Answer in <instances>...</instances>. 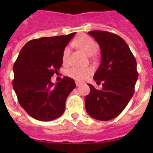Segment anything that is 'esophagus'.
<instances>
[{"label":"esophagus","instance_id":"1","mask_svg":"<svg viewBox=\"0 0 153 153\" xmlns=\"http://www.w3.org/2000/svg\"><path fill=\"white\" fill-rule=\"evenodd\" d=\"M75 84H76L77 86H81V84H82V83L79 82V81H76V82H75Z\"/></svg>","mask_w":153,"mask_h":153}]
</instances>
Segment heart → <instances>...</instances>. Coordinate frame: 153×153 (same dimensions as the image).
<instances>
[{
    "instance_id": "b5f03b06",
    "label": "heart",
    "mask_w": 153,
    "mask_h": 153,
    "mask_svg": "<svg viewBox=\"0 0 153 153\" xmlns=\"http://www.w3.org/2000/svg\"><path fill=\"white\" fill-rule=\"evenodd\" d=\"M72 44L76 46L88 55H92L98 51V45L92 38L88 35H83L77 38L72 42ZM70 54V49L69 47H67L64 49L63 52V61L64 63H67ZM93 70L91 67H74L67 71V75L72 79L76 81H84L86 79Z\"/></svg>"
}]
</instances>
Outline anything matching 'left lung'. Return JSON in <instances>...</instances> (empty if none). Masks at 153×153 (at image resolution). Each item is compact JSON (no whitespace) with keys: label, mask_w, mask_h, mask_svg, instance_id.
I'll list each match as a JSON object with an SVG mask.
<instances>
[{"label":"left lung","mask_w":153,"mask_h":153,"mask_svg":"<svg viewBox=\"0 0 153 153\" xmlns=\"http://www.w3.org/2000/svg\"><path fill=\"white\" fill-rule=\"evenodd\" d=\"M88 33L99 44L101 62L94 80L103 82L96 89L88 84L90 92L85 97L89 115L99 121H109L120 115L135 92L138 78L136 60L124 40L106 31L93 30Z\"/></svg>","instance_id":"1"}]
</instances>
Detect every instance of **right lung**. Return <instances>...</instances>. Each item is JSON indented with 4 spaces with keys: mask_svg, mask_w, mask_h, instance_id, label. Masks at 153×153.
Masks as SVG:
<instances>
[{
    "mask_svg": "<svg viewBox=\"0 0 153 153\" xmlns=\"http://www.w3.org/2000/svg\"><path fill=\"white\" fill-rule=\"evenodd\" d=\"M75 34L31 40L15 61L12 86L20 105L35 119L52 121L65 110L66 100L76 86L75 81L64 76L54 84L51 77L62 66L64 48Z\"/></svg>",
    "mask_w": 153,
    "mask_h": 153,
    "instance_id": "1",
    "label": "right lung"
}]
</instances>
